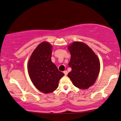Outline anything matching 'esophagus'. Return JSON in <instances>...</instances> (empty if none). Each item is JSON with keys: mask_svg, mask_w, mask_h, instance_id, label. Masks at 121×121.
Listing matches in <instances>:
<instances>
[{"mask_svg": "<svg viewBox=\"0 0 121 121\" xmlns=\"http://www.w3.org/2000/svg\"><path fill=\"white\" fill-rule=\"evenodd\" d=\"M64 73L65 74V76H67V74L68 73V72L67 71H64Z\"/></svg>", "mask_w": 121, "mask_h": 121, "instance_id": "1", "label": "esophagus"}]
</instances>
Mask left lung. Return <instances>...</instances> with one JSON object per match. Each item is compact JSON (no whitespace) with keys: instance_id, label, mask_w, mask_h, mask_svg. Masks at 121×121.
<instances>
[{"instance_id":"8db88e82","label":"left lung","mask_w":121,"mask_h":121,"mask_svg":"<svg viewBox=\"0 0 121 121\" xmlns=\"http://www.w3.org/2000/svg\"><path fill=\"white\" fill-rule=\"evenodd\" d=\"M68 49L71 55L69 65L72 68L68 77L76 87L88 89L98 77L100 61L92 49L82 42H74Z\"/></svg>"}]
</instances>
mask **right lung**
Masks as SVG:
<instances>
[{"label":"right lung","mask_w":121,"mask_h":121,"mask_svg":"<svg viewBox=\"0 0 121 121\" xmlns=\"http://www.w3.org/2000/svg\"><path fill=\"white\" fill-rule=\"evenodd\" d=\"M52 45L43 42L33 51L28 63V72L32 83L44 93L55 91L61 78L64 76L52 61Z\"/></svg>","instance_id":"right-lung-1"}]
</instances>
